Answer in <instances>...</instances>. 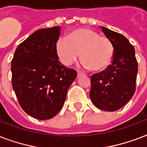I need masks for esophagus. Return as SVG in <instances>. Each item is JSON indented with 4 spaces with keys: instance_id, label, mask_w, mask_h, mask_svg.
<instances>
[{
    "instance_id": "obj_1",
    "label": "esophagus",
    "mask_w": 147,
    "mask_h": 147,
    "mask_svg": "<svg viewBox=\"0 0 147 147\" xmlns=\"http://www.w3.org/2000/svg\"><path fill=\"white\" fill-rule=\"evenodd\" d=\"M83 75V74L81 72H80V71H78V78H79V77H81V76H82Z\"/></svg>"
}]
</instances>
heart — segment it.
I'll use <instances>...</instances> for the list:
<instances>
[{"label": "heart", "instance_id": "heart-1", "mask_svg": "<svg viewBox=\"0 0 147 147\" xmlns=\"http://www.w3.org/2000/svg\"><path fill=\"white\" fill-rule=\"evenodd\" d=\"M55 50L63 65L70 66L80 55L81 66L96 72L107 69L114 55L111 40L88 28L75 30L58 40Z\"/></svg>", "mask_w": 147, "mask_h": 147}]
</instances>
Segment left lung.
Returning a JSON list of instances; mask_svg holds the SVG:
<instances>
[{
  "mask_svg": "<svg viewBox=\"0 0 147 147\" xmlns=\"http://www.w3.org/2000/svg\"><path fill=\"white\" fill-rule=\"evenodd\" d=\"M114 46L112 64L91 77L90 98L100 110L116 111L124 107L136 91L138 63L135 49L122 34L100 26Z\"/></svg>",
  "mask_w": 147,
  "mask_h": 147,
  "instance_id": "1",
  "label": "left lung"
}]
</instances>
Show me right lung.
Listing matches in <instances>:
<instances>
[{"label": "right lung", "instance_id": "add662e5", "mask_svg": "<svg viewBox=\"0 0 147 147\" xmlns=\"http://www.w3.org/2000/svg\"><path fill=\"white\" fill-rule=\"evenodd\" d=\"M60 26L40 29L17 47L11 81L19 105L38 120L55 117L63 107L77 71L61 64L55 46Z\"/></svg>", "mask_w": 147, "mask_h": 147}]
</instances>
